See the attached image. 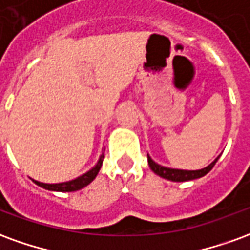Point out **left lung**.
I'll return each instance as SVG.
<instances>
[{
  "label": "left lung",
  "instance_id": "1",
  "mask_svg": "<svg viewBox=\"0 0 250 250\" xmlns=\"http://www.w3.org/2000/svg\"><path fill=\"white\" fill-rule=\"evenodd\" d=\"M220 155L215 158L213 162L210 163L209 166L201 168V170H181V168H170L165 167L159 163L154 162L151 159V157L147 154V161H148V166L151 168L154 173L162 177L165 179H168V181H173V182H186V181H193V179H198L201 177H204L206 174L209 173L211 168L214 167L215 162L218 161Z\"/></svg>",
  "mask_w": 250,
  "mask_h": 250
}]
</instances>
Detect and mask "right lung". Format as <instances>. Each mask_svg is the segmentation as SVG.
Returning <instances> with one entry per match:
<instances>
[{
	"label": "right lung",
	"mask_w": 250,
	"mask_h": 250,
	"mask_svg": "<svg viewBox=\"0 0 250 250\" xmlns=\"http://www.w3.org/2000/svg\"><path fill=\"white\" fill-rule=\"evenodd\" d=\"M104 150H102V154L99 157L98 162L93 166L91 170H88L87 173L82 174L80 177L72 179V181H66V182H60V184H44V182H39V181H35L32 179L36 185H39L40 188H45V190H51V191H62V193H66V191H76V190H80V188H85L88 185L92 182L93 179L96 178V175L100 171V167L103 165L104 159Z\"/></svg>",
	"instance_id": "1"
}]
</instances>
